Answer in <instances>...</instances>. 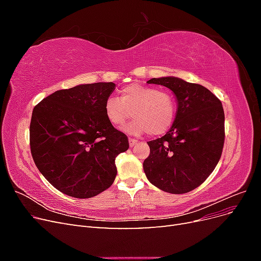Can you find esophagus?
Listing matches in <instances>:
<instances>
[{
    "mask_svg": "<svg viewBox=\"0 0 261 261\" xmlns=\"http://www.w3.org/2000/svg\"><path fill=\"white\" fill-rule=\"evenodd\" d=\"M128 141H129V146H130V147L135 146V145L138 143V140L135 139V138H128Z\"/></svg>",
    "mask_w": 261,
    "mask_h": 261,
    "instance_id": "1",
    "label": "esophagus"
}]
</instances>
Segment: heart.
<instances>
[{"instance_id":"1","label":"heart","mask_w":261,"mask_h":261,"mask_svg":"<svg viewBox=\"0 0 261 261\" xmlns=\"http://www.w3.org/2000/svg\"><path fill=\"white\" fill-rule=\"evenodd\" d=\"M107 118L113 125H122L128 118L135 120L123 128L132 135L149 133L160 136L167 133L176 115V101L168 91L154 87L130 84L121 90V98L110 96L105 103Z\"/></svg>"}]
</instances>
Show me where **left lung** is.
<instances>
[{"instance_id": "8db88e82", "label": "left lung", "mask_w": 261, "mask_h": 261, "mask_svg": "<svg viewBox=\"0 0 261 261\" xmlns=\"http://www.w3.org/2000/svg\"><path fill=\"white\" fill-rule=\"evenodd\" d=\"M174 92L177 111L170 130L148 141L144 171L150 183L170 194H185L201 185L215 170L224 145V111L206 87L177 77L152 78Z\"/></svg>"}]
</instances>
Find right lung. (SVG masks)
<instances>
[{
    "label": "right lung",
    "instance_id": "obj_1",
    "mask_svg": "<svg viewBox=\"0 0 261 261\" xmlns=\"http://www.w3.org/2000/svg\"><path fill=\"white\" fill-rule=\"evenodd\" d=\"M113 83L78 85L53 92L34 108L29 127L31 155L58 191L91 198L113 184L115 158L128 138L105 112Z\"/></svg>",
    "mask_w": 261,
    "mask_h": 261
}]
</instances>
